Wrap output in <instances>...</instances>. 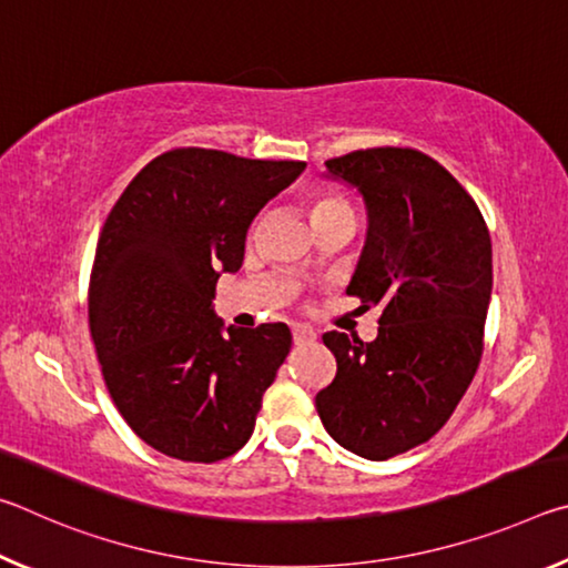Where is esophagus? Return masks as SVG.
Here are the masks:
<instances>
[{
    "instance_id": "34e87169",
    "label": "esophagus",
    "mask_w": 568,
    "mask_h": 568,
    "mask_svg": "<svg viewBox=\"0 0 568 568\" xmlns=\"http://www.w3.org/2000/svg\"><path fill=\"white\" fill-rule=\"evenodd\" d=\"M315 338H318V335H315L313 328H307V325H293L295 345H311L315 343Z\"/></svg>"
}]
</instances>
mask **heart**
Segmentation results:
<instances>
[{"mask_svg":"<svg viewBox=\"0 0 568 568\" xmlns=\"http://www.w3.org/2000/svg\"><path fill=\"white\" fill-rule=\"evenodd\" d=\"M331 215H353L348 200H345L341 192H333V190L311 192V217H313V223H318V220L331 217Z\"/></svg>","mask_w":568,"mask_h":568,"instance_id":"obj_1","label":"heart"}]
</instances>
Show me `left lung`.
Instances as JSON below:
<instances>
[{"label": "left lung", "instance_id": "left-lung-1", "mask_svg": "<svg viewBox=\"0 0 568 568\" xmlns=\"http://www.w3.org/2000/svg\"><path fill=\"white\" fill-rule=\"evenodd\" d=\"M368 210L348 295L381 305L376 341L331 331L338 371L315 408L343 448L386 460L426 444L456 410L484 353L491 235L474 197L410 148L355 150L325 162Z\"/></svg>", "mask_w": 568, "mask_h": 568}]
</instances>
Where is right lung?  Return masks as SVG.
Segmentation results:
<instances>
[{"instance_id":"right-lung-1","label":"right lung","mask_w":568,"mask_h":568,"mask_svg":"<svg viewBox=\"0 0 568 568\" xmlns=\"http://www.w3.org/2000/svg\"><path fill=\"white\" fill-rule=\"evenodd\" d=\"M305 162L178 148L148 162L110 210L90 275V333L128 426L160 454L215 464L253 436L293 335L285 323L223 328L220 273Z\"/></svg>"}]
</instances>
